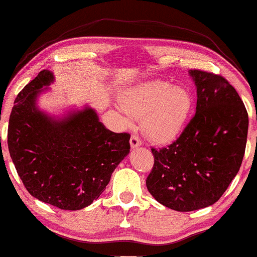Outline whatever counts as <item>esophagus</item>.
I'll return each instance as SVG.
<instances>
[{"mask_svg": "<svg viewBox=\"0 0 257 257\" xmlns=\"http://www.w3.org/2000/svg\"><path fill=\"white\" fill-rule=\"evenodd\" d=\"M130 143H131L132 149L138 148V146L142 145V141H141V138H139L138 135H132L131 139H130Z\"/></svg>", "mask_w": 257, "mask_h": 257, "instance_id": "esophagus-1", "label": "esophagus"}]
</instances>
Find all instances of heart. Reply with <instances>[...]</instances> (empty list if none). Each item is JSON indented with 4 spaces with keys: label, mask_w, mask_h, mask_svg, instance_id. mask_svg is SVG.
<instances>
[{
    "label": "heart",
    "mask_w": 257,
    "mask_h": 257,
    "mask_svg": "<svg viewBox=\"0 0 257 257\" xmlns=\"http://www.w3.org/2000/svg\"><path fill=\"white\" fill-rule=\"evenodd\" d=\"M120 102L128 115L142 118V128L153 142L172 141L182 131L190 114L192 99L181 86L162 80L139 84L121 94Z\"/></svg>",
    "instance_id": "b5f03b06"
}]
</instances>
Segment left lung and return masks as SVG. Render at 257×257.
<instances>
[{
	"label": "left lung",
	"mask_w": 257,
	"mask_h": 257,
	"mask_svg": "<svg viewBox=\"0 0 257 257\" xmlns=\"http://www.w3.org/2000/svg\"><path fill=\"white\" fill-rule=\"evenodd\" d=\"M197 87L196 113L181 136L152 148L155 164L146 178L149 192L177 211L212 205L241 168L248 135V112L222 75L191 69Z\"/></svg>",
	"instance_id": "obj_1"
}]
</instances>
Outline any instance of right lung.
<instances>
[{"mask_svg":"<svg viewBox=\"0 0 257 257\" xmlns=\"http://www.w3.org/2000/svg\"><path fill=\"white\" fill-rule=\"evenodd\" d=\"M41 71L16 96L8 125V149L18 175L33 197L62 210L86 208L106 189L130 152V133H114L92 108L53 120L35 107Z\"/></svg>","mask_w":257,"mask_h":257,"instance_id":"obj_1","label":"right lung"}]
</instances>
